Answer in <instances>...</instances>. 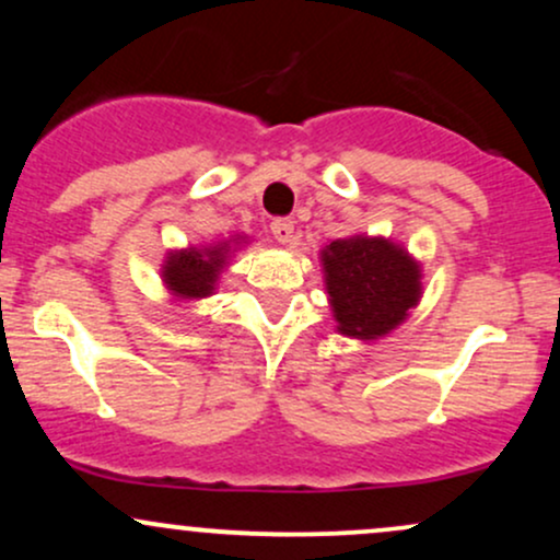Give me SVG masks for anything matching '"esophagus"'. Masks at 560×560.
I'll use <instances>...</instances> for the list:
<instances>
[{
	"mask_svg": "<svg viewBox=\"0 0 560 560\" xmlns=\"http://www.w3.org/2000/svg\"><path fill=\"white\" fill-rule=\"evenodd\" d=\"M271 234L276 242L289 244L294 236V221H289V218H276V221L271 223Z\"/></svg>",
	"mask_w": 560,
	"mask_h": 560,
	"instance_id": "obj_1",
	"label": "esophagus"
}]
</instances>
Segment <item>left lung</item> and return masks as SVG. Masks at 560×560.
<instances>
[{
    "label": "left lung",
    "instance_id": "1",
    "mask_svg": "<svg viewBox=\"0 0 560 560\" xmlns=\"http://www.w3.org/2000/svg\"><path fill=\"white\" fill-rule=\"evenodd\" d=\"M337 329L376 339L400 326L421 298V268L382 236L337 240L320 253Z\"/></svg>",
    "mask_w": 560,
    "mask_h": 560
}]
</instances>
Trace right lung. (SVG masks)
Masks as SVG:
<instances>
[{"label":"right lung","mask_w":560,"mask_h":560,"mask_svg":"<svg viewBox=\"0 0 560 560\" xmlns=\"http://www.w3.org/2000/svg\"><path fill=\"white\" fill-rule=\"evenodd\" d=\"M229 244H213V247H189L182 253H171L163 266V281L176 298L202 300L213 294L218 273L226 266Z\"/></svg>","instance_id":"1"}]
</instances>
